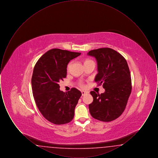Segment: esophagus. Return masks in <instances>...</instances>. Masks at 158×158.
<instances>
[{
    "label": "esophagus",
    "mask_w": 158,
    "mask_h": 158,
    "mask_svg": "<svg viewBox=\"0 0 158 158\" xmlns=\"http://www.w3.org/2000/svg\"><path fill=\"white\" fill-rule=\"evenodd\" d=\"M81 93H82V96H83V95H85V94H86L87 92H86V91H84V90H82V91H81Z\"/></svg>",
    "instance_id": "esophagus-1"
}]
</instances>
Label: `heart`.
I'll return each mask as SVG.
<instances>
[{
    "instance_id": "heart-1",
    "label": "heart",
    "mask_w": 158,
    "mask_h": 158,
    "mask_svg": "<svg viewBox=\"0 0 158 158\" xmlns=\"http://www.w3.org/2000/svg\"><path fill=\"white\" fill-rule=\"evenodd\" d=\"M91 61V60H86V61H85V63H86V62H88V61ZM70 64H69V65H68V69H69V68H70ZM80 85H81V86H82V83L81 82H80Z\"/></svg>"
}]
</instances>
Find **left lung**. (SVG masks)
<instances>
[{"mask_svg":"<svg viewBox=\"0 0 158 158\" xmlns=\"http://www.w3.org/2000/svg\"><path fill=\"white\" fill-rule=\"evenodd\" d=\"M88 56L95 58L98 73L95 81L103 84L105 92L91 91L93 102L89 105L94 118L109 122L119 117L124 111L131 92V80L127 63L124 57L110 48L91 50Z\"/></svg>","mask_w":158,"mask_h":158,"instance_id":"obj_1","label":"left lung"}]
</instances>
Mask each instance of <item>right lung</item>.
Wrapping results in <instances>:
<instances>
[{
  "label": "right lung",
  "mask_w": 158,
  "mask_h": 158,
  "mask_svg": "<svg viewBox=\"0 0 158 158\" xmlns=\"http://www.w3.org/2000/svg\"><path fill=\"white\" fill-rule=\"evenodd\" d=\"M81 54L52 49L39 59L34 68L31 85L36 105L45 119L53 124H64L74 117L82 93L76 88L64 93L60 90L59 83L66 77L69 61Z\"/></svg>",
  "instance_id": "obj_1"
}]
</instances>
